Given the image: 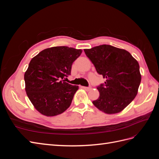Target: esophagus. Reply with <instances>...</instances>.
<instances>
[{
    "label": "esophagus",
    "mask_w": 159,
    "mask_h": 159,
    "mask_svg": "<svg viewBox=\"0 0 159 159\" xmlns=\"http://www.w3.org/2000/svg\"><path fill=\"white\" fill-rule=\"evenodd\" d=\"M82 88L83 89H84L85 90H86V91H89V90H91V88H88V87H84V86H83L82 87Z\"/></svg>",
    "instance_id": "1"
}]
</instances>
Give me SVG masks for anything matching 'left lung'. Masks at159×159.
Wrapping results in <instances>:
<instances>
[{"instance_id":"8db88e82","label":"left lung","mask_w":159,"mask_h":159,"mask_svg":"<svg viewBox=\"0 0 159 159\" xmlns=\"http://www.w3.org/2000/svg\"><path fill=\"white\" fill-rule=\"evenodd\" d=\"M84 52L105 79V84L97 88L99 97L93 104L107 114L122 111L138 93L141 81L138 61L127 50L107 44Z\"/></svg>"}]
</instances>
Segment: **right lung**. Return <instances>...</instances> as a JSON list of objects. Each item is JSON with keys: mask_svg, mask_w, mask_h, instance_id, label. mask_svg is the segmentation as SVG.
Wrapping results in <instances>:
<instances>
[{"mask_svg": "<svg viewBox=\"0 0 159 159\" xmlns=\"http://www.w3.org/2000/svg\"><path fill=\"white\" fill-rule=\"evenodd\" d=\"M82 50L55 46L41 51L30 61L25 73V91L34 108L53 117L64 112L71 103L78 85L66 82L71 65Z\"/></svg>", "mask_w": 159, "mask_h": 159, "instance_id": "obj_1", "label": "right lung"}]
</instances>
